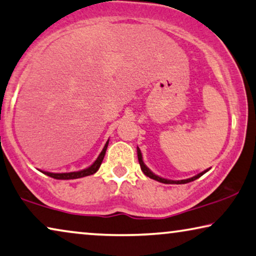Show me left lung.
Returning <instances> with one entry per match:
<instances>
[{
    "label": "left lung",
    "instance_id": "obj_1",
    "mask_svg": "<svg viewBox=\"0 0 256 256\" xmlns=\"http://www.w3.org/2000/svg\"><path fill=\"white\" fill-rule=\"evenodd\" d=\"M137 157H138V162H140V170H142V172L146 174V176H149L150 179H154L156 181H159V182L162 184H187V182H190V181H194L196 179H198L200 176H202L203 174H204L208 170H206V171L201 172L200 174H198V176H192V178H190V179H186V180H178V181H174V180H168V179H164V178H160L158 176H156V174H154L152 172L150 171L149 168H146V165H144V162L142 160V154H140V150L137 148Z\"/></svg>",
    "mask_w": 256,
    "mask_h": 256
}]
</instances>
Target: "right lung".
Returning a JSON list of instances; mask_svg holds the SVG:
<instances>
[{"instance_id": "obj_1", "label": "right lung", "mask_w": 256, "mask_h": 256, "mask_svg": "<svg viewBox=\"0 0 256 256\" xmlns=\"http://www.w3.org/2000/svg\"><path fill=\"white\" fill-rule=\"evenodd\" d=\"M107 146H108V140H107L105 146H104L102 151L100 152V154L98 156L97 160H96L94 164H92L90 168L83 170V171H78V172H69V173H50V172H42L45 173L46 176H52L54 178V179H58V180H70V179H78V178H83V176H91V174L96 173L100 168L102 162V159L105 157V154H106V149H107Z\"/></svg>"}]
</instances>
